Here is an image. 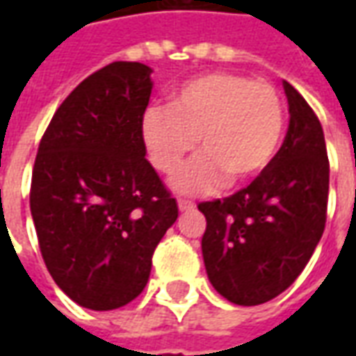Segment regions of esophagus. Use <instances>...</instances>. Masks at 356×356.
<instances>
[{"instance_id":"obj_1","label":"esophagus","mask_w":356,"mask_h":356,"mask_svg":"<svg viewBox=\"0 0 356 356\" xmlns=\"http://www.w3.org/2000/svg\"><path fill=\"white\" fill-rule=\"evenodd\" d=\"M177 206H179V211H191V209L196 208V204H194V202L183 200V198H179Z\"/></svg>"}]
</instances>
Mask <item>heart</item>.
<instances>
[{"mask_svg": "<svg viewBox=\"0 0 356 356\" xmlns=\"http://www.w3.org/2000/svg\"><path fill=\"white\" fill-rule=\"evenodd\" d=\"M284 104L268 81L209 72L185 81L171 108L143 118V140L156 170L171 175L196 147L202 154L173 177L179 193L200 194L259 177L280 148Z\"/></svg>", "mask_w": 356, "mask_h": 356, "instance_id": "b5f03b06", "label": "heart"}]
</instances>
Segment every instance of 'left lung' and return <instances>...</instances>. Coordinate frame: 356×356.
<instances>
[{
  "label": "left lung",
  "instance_id": "obj_1",
  "mask_svg": "<svg viewBox=\"0 0 356 356\" xmlns=\"http://www.w3.org/2000/svg\"><path fill=\"white\" fill-rule=\"evenodd\" d=\"M290 125L259 177L229 198L202 202V255L211 286L236 305L280 296L311 259L326 225L330 163L318 118L284 81Z\"/></svg>",
  "mask_w": 356,
  "mask_h": 356
}]
</instances>
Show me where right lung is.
<instances>
[{
    "label": "right lung",
    "instance_id": "right-lung-1",
    "mask_svg": "<svg viewBox=\"0 0 356 356\" xmlns=\"http://www.w3.org/2000/svg\"><path fill=\"white\" fill-rule=\"evenodd\" d=\"M150 74L122 60L91 74L58 106L35 156L30 211L43 261L91 311L145 290L156 246L179 216L145 158Z\"/></svg>",
    "mask_w": 356,
    "mask_h": 356
}]
</instances>
